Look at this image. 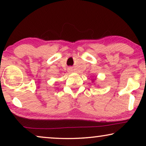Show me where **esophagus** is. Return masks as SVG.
<instances>
[{
    "mask_svg": "<svg viewBox=\"0 0 146 146\" xmlns=\"http://www.w3.org/2000/svg\"><path fill=\"white\" fill-rule=\"evenodd\" d=\"M72 71H73V70L71 68H70L68 69V71H70V72H72Z\"/></svg>",
    "mask_w": 146,
    "mask_h": 146,
    "instance_id": "1",
    "label": "esophagus"
}]
</instances>
